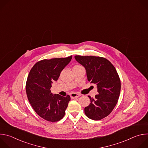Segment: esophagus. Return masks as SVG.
<instances>
[{"instance_id": "obj_1", "label": "esophagus", "mask_w": 148, "mask_h": 148, "mask_svg": "<svg viewBox=\"0 0 148 148\" xmlns=\"http://www.w3.org/2000/svg\"><path fill=\"white\" fill-rule=\"evenodd\" d=\"M81 95L79 94H77V93H75V92H72L70 94V96H71V98H78Z\"/></svg>"}]
</instances>
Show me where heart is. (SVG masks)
I'll return each mask as SVG.
<instances>
[{"label": "heart", "mask_w": 148, "mask_h": 148, "mask_svg": "<svg viewBox=\"0 0 148 148\" xmlns=\"http://www.w3.org/2000/svg\"><path fill=\"white\" fill-rule=\"evenodd\" d=\"M81 67V66H79V65H78V64L75 65V66H74V67Z\"/></svg>", "instance_id": "b5f03b06"}]
</instances>
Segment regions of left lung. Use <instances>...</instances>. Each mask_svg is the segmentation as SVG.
<instances>
[{"label":"left lung","mask_w":148,"mask_h":148,"mask_svg":"<svg viewBox=\"0 0 148 148\" xmlns=\"http://www.w3.org/2000/svg\"><path fill=\"white\" fill-rule=\"evenodd\" d=\"M85 67L88 81L97 86L98 94L90 96L91 103L84 108L86 116L98 121L109 115L116 105L121 91V81L115 67L107 59L96 56H75Z\"/></svg>","instance_id":"obj_1"}]
</instances>
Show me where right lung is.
<instances>
[{"label":"right lung","mask_w":148,"mask_h":148,"mask_svg":"<svg viewBox=\"0 0 148 148\" xmlns=\"http://www.w3.org/2000/svg\"><path fill=\"white\" fill-rule=\"evenodd\" d=\"M72 56L38 61L31 69L26 85L27 98L35 112L42 118L57 122L64 117L70 97L53 95L51 84L70 62Z\"/></svg>","instance_id":"right-lung-1"}]
</instances>
